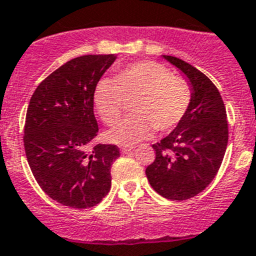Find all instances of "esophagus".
Returning a JSON list of instances; mask_svg holds the SVG:
<instances>
[{
  "label": "esophagus",
  "mask_w": 256,
  "mask_h": 256,
  "mask_svg": "<svg viewBox=\"0 0 256 256\" xmlns=\"http://www.w3.org/2000/svg\"><path fill=\"white\" fill-rule=\"evenodd\" d=\"M120 150L122 153H130L133 150V146H128V145H123V146L120 148Z\"/></svg>",
  "instance_id": "obj_1"
}]
</instances>
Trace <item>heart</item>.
<instances>
[{"mask_svg":"<svg viewBox=\"0 0 256 256\" xmlns=\"http://www.w3.org/2000/svg\"><path fill=\"white\" fill-rule=\"evenodd\" d=\"M124 99H133L130 114L106 132V140L132 145L153 133L168 132L180 123L188 111L192 92L188 84L172 77L156 61H138L123 68L115 80L100 78L94 86L92 102L103 123L112 126L123 112Z\"/></svg>","mask_w":256,"mask_h":256,"instance_id":"obj_1","label":"heart"}]
</instances>
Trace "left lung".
Here are the masks:
<instances>
[{
	"label": "left lung",
	"instance_id": "obj_1",
	"mask_svg": "<svg viewBox=\"0 0 256 256\" xmlns=\"http://www.w3.org/2000/svg\"><path fill=\"white\" fill-rule=\"evenodd\" d=\"M191 86L188 111L170 134L154 144L156 160L146 168L156 192L170 200H187L214 179L228 146L226 110L220 92L204 73L174 56H164Z\"/></svg>",
	"mask_w": 256,
	"mask_h": 256
}]
</instances>
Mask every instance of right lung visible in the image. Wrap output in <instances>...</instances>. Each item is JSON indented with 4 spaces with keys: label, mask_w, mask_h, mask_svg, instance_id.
Returning <instances> with one entry per match:
<instances>
[{
    "label": "right lung",
    "mask_w": 256,
    "mask_h": 256,
    "mask_svg": "<svg viewBox=\"0 0 256 256\" xmlns=\"http://www.w3.org/2000/svg\"><path fill=\"white\" fill-rule=\"evenodd\" d=\"M115 54H86L61 65L42 81L30 99L24 150L30 168L50 199L76 209L92 208L111 188L116 145L96 144L95 84Z\"/></svg>",
    "instance_id": "1"
}]
</instances>
